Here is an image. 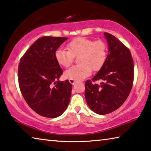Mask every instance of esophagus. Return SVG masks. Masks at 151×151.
I'll return each instance as SVG.
<instances>
[{"label":"esophagus","mask_w":151,"mask_h":151,"mask_svg":"<svg viewBox=\"0 0 151 151\" xmlns=\"http://www.w3.org/2000/svg\"><path fill=\"white\" fill-rule=\"evenodd\" d=\"M69 82H70V83H71V84H72V85L75 84L76 81L74 80H69Z\"/></svg>","instance_id":"1"}]
</instances>
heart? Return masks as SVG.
I'll list each match as a JSON object with an SVG mask.
<instances>
[{
	"instance_id": "obj_1",
	"label": "heart",
	"mask_w": 151,
	"mask_h": 151,
	"mask_svg": "<svg viewBox=\"0 0 151 151\" xmlns=\"http://www.w3.org/2000/svg\"><path fill=\"white\" fill-rule=\"evenodd\" d=\"M68 50L58 49L55 53V59L60 65L68 68L72 63L74 57H78L77 65L72 66L65 71V78L76 81L88 76L91 71H99L105 63L107 48L102 40L78 37L67 45Z\"/></svg>"
}]
</instances>
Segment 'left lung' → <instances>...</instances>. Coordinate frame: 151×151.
<instances>
[{
  "instance_id": "obj_1",
  "label": "left lung",
  "mask_w": 151,
  "mask_h": 151,
  "mask_svg": "<svg viewBox=\"0 0 151 151\" xmlns=\"http://www.w3.org/2000/svg\"><path fill=\"white\" fill-rule=\"evenodd\" d=\"M108 55L103 66L92 80L85 82V98L90 109L106 115L121 106L130 93L134 80V62L129 50L114 36L103 34ZM99 80V85L92 81Z\"/></svg>"
}]
</instances>
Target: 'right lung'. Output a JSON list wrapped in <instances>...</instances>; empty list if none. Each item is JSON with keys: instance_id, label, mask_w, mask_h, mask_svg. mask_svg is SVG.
I'll use <instances>...</instances> for the list:
<instances>
[{"instance_id": "1", "label": "right lung", "mask_w": 151, "mask_h": 151, "mask_svg": "<svg viewBox=\"0 0 151 151\" xmlns=\"http://www.w3.org/2000/svg\"><path fill=\"white\" fill-rule=\"evenodd\" d=\"M67 39L52 36L38 38L22 57L18 67L21 92L29 107L43 117H59L70 101L72 85L68 80H59L63 70L55 57Z\"/></svg>"}]
</instances>
